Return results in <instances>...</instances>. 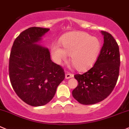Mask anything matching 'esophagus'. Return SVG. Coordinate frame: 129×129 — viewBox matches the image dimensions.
I'll list each match as a JSON object with an SVG mask.
<instances>
[{
    "mask_svg": "<svg viewBox=\"0 0 129 129\" xmlns=\"http://www.w3.org/2000/svg\"><path fill=\"white\" fill-rule=\"evenodd\" d=\"M74 77V74H72L67 73L66 74V79H70L72 78V77Z\"/></svg>",
    "mask_w": 129,
    "mask_h": 129,
    "instance_id": "obj_1",
    "label": "esophagus"
}]
</instances>
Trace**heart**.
Masks as SVG:
<instances>
[{"label": "heart", "mask_w": 129, "mask_h": 129, "mask_svg": "<svg viewBox=\"0 0 129 129\" xmlns=\"http://www.w3.org/2000/svg\"><path fill=\"white\" fill-rule=\"evenodd\" d=\"M59 43L51 47L52 58L60 64L67 60L68 55L77 71L85 72L91 69L98 59L102 49V43L95 37L82 31H72L64 35Z\"/></svg>", "instance_id": "b5f03b06"}]
</instances>
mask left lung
Returning <instances> with one entry per match:
<instances>
[{
	"label": "left lung",
	"instance_id": "left-lung-1",
	"mask_svg": "<svg viewBox=\"0 0 129 129\" xmlns=\"http://www.w3.org/2000/svg\"><path fill=\"white\" fill-rule=\"evenodd\" d=\"M104 43L93 67L83 74H76L77 86L72 96L81 104L93 105L107 98L115 86L119 75V47L112 35L102 31Z\"/></svg>",
	"mask_w": 129,
	"mask_h": 129
}]
</instances>
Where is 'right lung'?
I'll return each instance as SVG.
<instances>
[{
	"label": "right lung",
	"instance_id": "add662e5",
	"mask_svg": "<svg viewBox=\"0 0 129 129\" xmlns=\"http://www.w3.org/2000/svg\"><path fill=\"white\" fill-rule=\"evenodd\" d=\"M50 29L31 27L16 38L9 58V77L17 96L27 105L40 107L52 100L64 79L63 69L52 61L48 49L38 44Z\"/></svg>",
	"mask_w": 129,
	"mask_h": 129
}]
</instances>
